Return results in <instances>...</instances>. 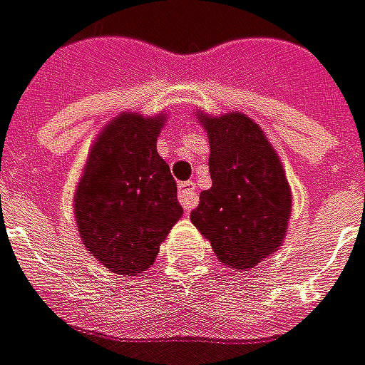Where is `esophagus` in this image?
Segmentation results:
<instances>
[{
    "instance_id": "1",
    "label": "esophagus",
    "mask_w": 365,
    "mask_h": 365,
    "mask_svg": "<svg viewBox=\"0 0 365 365\" xmlns=\"http://www.w3.org/2000/svg\"><path fill=\"white\" fill-rule=\"evenodd\" d=\"M178 197H180V203H182L185 212L193 210V207H195V203H197L195 183H193V182L180 183V190H178Z\"/></svg>"
}]
</instances>
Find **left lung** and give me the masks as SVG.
Returning <instances> with one entry per match:
<instances>
[{
  "mask_svg": "<svg viewBox=\"0 0 365 365\" xmlns=\"http://www.w3.org/2000/svg\"><path fill=\"white\" fill-rule=\"evenodd\" d=\"M203 125L212 187L200 193L190 220L222 264L250 269L286 235L292 212L286 173L264 131L244 113L205 118Z\"/></svg>",
  "mask_w": 365,
  "mask_h": 365,
  "instance_id": "obj_1",
  "label": "left lung"
}]
</instances>
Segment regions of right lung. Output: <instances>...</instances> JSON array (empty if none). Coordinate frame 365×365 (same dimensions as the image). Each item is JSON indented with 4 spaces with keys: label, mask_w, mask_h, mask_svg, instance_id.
<instances>
[{
    "label": "right lung",
    "mask_w": 365,
    "mask_h": 365,
    "mask_svg": "<svg viewBox=\"0 0 365 365\" xmlns=\"http://www.w3.org/2000/svg\"><path fill=\"white\" fill-rule=\"evenodd\" d=\"M162 125L163 115L111 121L89 151L73 200L83 245L121 276L148 269L183 214L170 165L155 150Z\"/></svg>",
    "instance_id": "right-lung-1"
}]
</instances>
